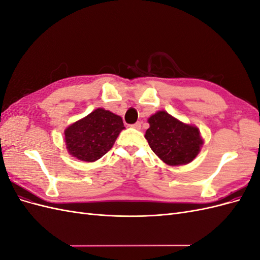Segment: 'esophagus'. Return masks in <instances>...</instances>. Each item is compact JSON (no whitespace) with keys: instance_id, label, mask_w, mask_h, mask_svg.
I'll return each instance as SVG.
<instances>
[{"instance_id":"1","label":"esophagus","mask_w":260,"mask_h":260,"mask_svg":"<svg viewBox=\"0 0 260 260\" xmlns=\"http://www.w3.org/2000/svg\"><path fill=\"white\" fill-rule=\"evenodd\" d=\"M132 128H135L137 130H140L141 129V122L140 121H137L136 123L132 124Z\"/></svg>"}]
</instances>
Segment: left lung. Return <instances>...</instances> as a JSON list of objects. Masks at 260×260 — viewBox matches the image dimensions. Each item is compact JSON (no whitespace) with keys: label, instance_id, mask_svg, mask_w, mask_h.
Wrapping results in <instances>:
<instances>
[{"label":"left lung","instance_id":"1","mask_svg":"<svg viewBox=\"0 0 260 260\" xmlns=\"http://www.w3.org/2000/svg\"><path fill=\"white\" fill-rule=\"evenodd\" d=\"M147 121L145 139L152 151L169 166L191 162L200 153L203 139L195 125L183 123L165 111L152 115Z\"/></svg>","mask_w":260,"mask_h":260}]
</instances>
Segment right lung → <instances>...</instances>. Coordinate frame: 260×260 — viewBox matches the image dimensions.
I'll use <instances>...</instances> for the list:
<instances>
[{"label":"right lung","instance_id":"obj_1","mask_svg":"<svg viewBox=\"0 0 260 260\" xmlns=\"http://www.w3.org/2000/svg\"><path fill=\"white\" fill-rule=\"evenodd\" d=\"M122 129L120 116L98 108L65 130L68 153L82 161H95L113 147Z\"/></svg>","mask_w":260,"mask_h":260}]
</instances>
